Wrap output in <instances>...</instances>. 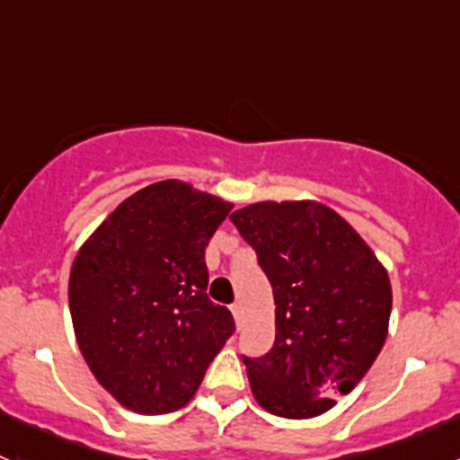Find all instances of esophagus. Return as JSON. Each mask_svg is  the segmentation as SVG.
Returning a JSON list of instances; mask_svg holds the SVG:
<instances>
[{
	"label": "esophagus",
	"instance_id": "1",
	"mask_svg": "<svg viewBox=\"0 0 460 460\" xmlns=\"http://www.w3.org/2000/svg\"><path fill=\"white\" fill-rule=\"evenodd\" d=\"M231 314H234L235 324H238V327H240V323H243V307H240L238 303H234V305H231Z\"/></svg>",
	"mask_w": 460,
	"mask_h": 460
}]
</instances>
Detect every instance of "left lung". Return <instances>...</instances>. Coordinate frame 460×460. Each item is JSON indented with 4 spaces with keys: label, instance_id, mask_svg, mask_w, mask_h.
I'll return each mask as SVG.
<instances>
[{
    "label": "left lung",
    "instance_id": "8db88e82",
    "mask_svg": "<svg viewBox=\"0 0 460 460\" xmlns=\"http://www.w3.org/2000/svg\"><path fill=\"white\" fill-rule=\"evenodd\" d=\"M276 303V341L243 356L256 401L312 419L360 383L387 338L392 285L365 240L318 202H258L231 213Z\"/></svg>",
    "mask_w": 460,
    "mask_h": 460
}]
</instances>
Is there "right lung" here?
<instances>
[{"mask_svg": "<svg viewBox=\"0 0 460 460\" xmlns=\"http://www.w3.org/2000/svg\"><path fill=\"white\" fill-rule=\"evenodd\" d=\"M234 204L178 180L127 198L86 240L68 282L86 365L124 407L166 414L187 405L235 332L207 296L204 249Z\"/></svg>", "mask_w": 460, "mask_h": 460, "instance_id": "1", "label": "right lung"}]
</instances>
